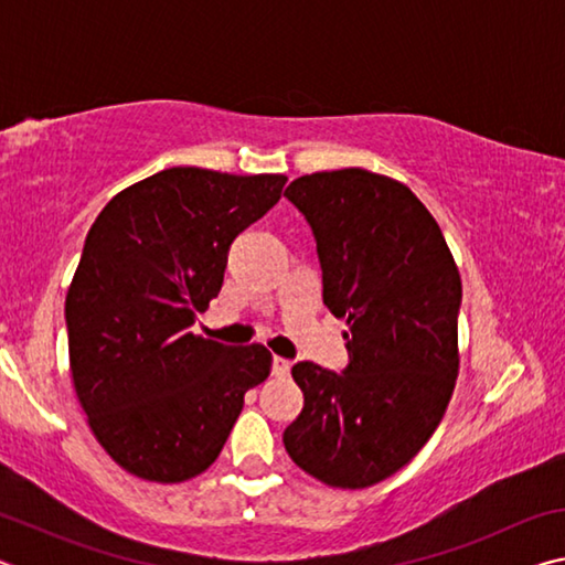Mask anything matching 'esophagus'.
<instances>
[{"label":"esophagus","instance_id":"1","mask_svg":"<svg viewBox=\"0 0 565 565\" xmlns=\"http://www.w3.org/2000/svg\"><path fill=\"white\" fill-rule=\"evenodd\" d=\"M289 369H291V361L289 359H284V356H274L271 359V374L274 376H286V374H289Z\"/></svg>","mask_w":565,"mask_h":565}]
</instances>
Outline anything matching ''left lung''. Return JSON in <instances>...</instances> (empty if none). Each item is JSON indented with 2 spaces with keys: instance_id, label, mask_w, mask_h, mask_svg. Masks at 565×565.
Segmentation results:
<instances>
[{
  "instance_id": "8db88e82",
  "label": "left lung",
  "mask_w": 565,
  "mask_h": 565,
  "mask_svg": "<svg viewBox=\"0 0 565 565\" xmlns=\"http://www.w3.org/2000/svg\"><path fill=\"white\" fill-rule=\"evenodd\" d=\"M284 196L311 226L323 303L349 323L341 374L311 361L291 369L303 408L284 446L319 481L366 489L441 424L458 376L461 276L436 218L401 181L317 171Z\"/></svg>"
}]
</instances>
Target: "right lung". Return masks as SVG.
Segmentation results:
<instances>
[{
    "mask_svg": "<svg viewBox=\"0 0 565 565\" xmlns=\"http://www.w3.org/2000/svg\"><path fill=\"white\" fill-rule=\"evenodd\" d=\"M284 174L236 177L171 167L119 191L92 224L66 294L76 396L124 471L157 483L216 461L269 376L262 343L191 333L216 299L228 248L281 199Z\"/></svg>",
    "mask_w": 565,
    "mask_h": 565,
    "instance_id": "add662e5",
    "label": "right lung"
}]
</instances>
